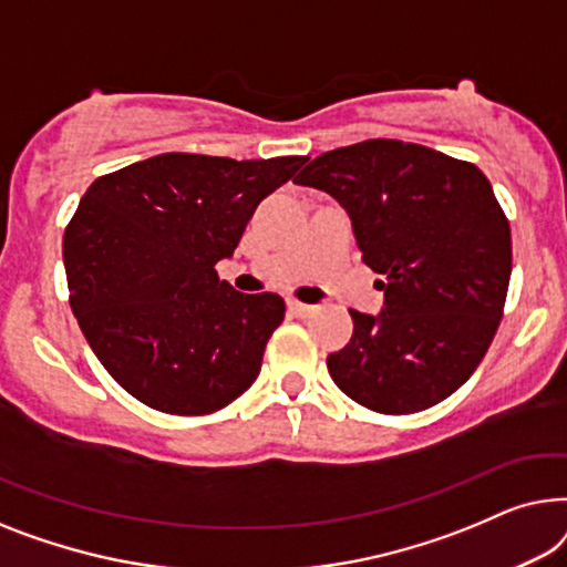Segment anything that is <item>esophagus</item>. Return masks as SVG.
<instances>
[{"label":"esophagus","mask_w":567,"mask_h":567,"mask_svg":"<svg viewBox=\"0 0 567 567\" xmlns=\"http://www.w3.org/2000/svg\"><path fill=\"white\" fill-rule=\"evenodd\" d=\"M287 308H290V313L300 318H308L316 313V306H308V302H300V300H287Z\"/></svg>","instance_id":"34e87169"}]
</instances>
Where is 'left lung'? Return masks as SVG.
Masks as SVG:
<instances>
[{"label": "left lung", "mask_w": 567, "mask_h": 567, "mask_svg": "<svg viewBox=\"0 0 567 567\" xmlns=\"http://www.w3.org/2000/svg\"><path fill=\"white\" fill-rule=\"evenodd\" d=\"M298 185L352 218L362 261L382 275L378 316L329 354L337 385L378 413H416L452 395L488 352L512 277V228L475 164L372 138L316 156Z\"/></svg>", "instance_id": "left-lung-1"}]
</instances>
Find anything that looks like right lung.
Listing matches in <instances>:
<instances>
[{"label": "right lung", "mask_w": 567, "mask_h": 567, "mask_svg": "<svg viewBox=\"0 0 567 567\" xmlns=\"http://www.w3.org/2000/svg\"><path fill=\"white\" fill-rule=\"evenodd\" d=\"M306 162L162 154L84 193L63 234L71 310L102 367L148 409L203 416L257 380L285 300L236 292L215 265Z\"/></svg>", "instance_id": "add662e5"}]
</instances>
